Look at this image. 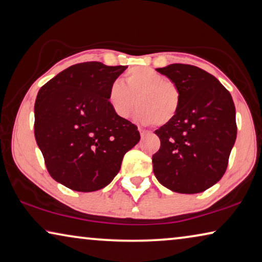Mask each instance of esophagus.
Segmentation results:
<instances>
[{"instance_id": "obj_1", "label": "esophagus", "mask_w": 262, "mask_h": 262, "mask_svg": "<svg viewBox=\"0 0 262 262\" xmlns=\"http://www.w3.org/2000/svg\"><path fill=\"white\" fill-rule=\"evenodd\" d=\"M140 130V135H141V138H144V136H147L148 134H149V132L147 130H143V129H139Z\"/></svg>"}]
</instances>
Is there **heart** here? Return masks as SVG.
<instances>
[{
	"instance_id": "obj_1",
	"label": "heart",
	"mask_w": 262,
	"mask_h": 262,
	"mask_svg": "<svg viewBox=\"0 0 262 262\" xmlns=\"http://www.w3.org/2000/svg\"><path fill=\"white\" fill-rule=\"evenodd\" d=\"M136 99V122L141 126H165L178 114L181 93L173 81L165 79L154 69L135 67L124 74L123 82H113L108 101L115 115L127 119L134 111Z\"/></svg>"
}]
</instances>
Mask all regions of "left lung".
Returning <instances> with one entry per match:
<instances>
[{
  "label": "left lung",
  "instance_id": "8db88e82",
  "mask_svg": "<svg viewBox=\"0 0 262 262\" xmlns=\"http://www.w3.org/2000/svg\"><path fill=\"white\" fill-rule=\"evenodd\" d=\"M178 85L180 108L155 130L161 146L153 155L158 181L173 192L201 193L220 180L236 139L235 106L216 77L190 64L156 69Z\"/></svg>",
  "mask_w": 262,
  "mask_h": 262
}]
</instances>
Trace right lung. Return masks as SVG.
Wrapping results in <instances>:
<instances>
[{"label":"right lung","mask_w":262,"mask_h":262,"mask_svg":"<svg viewBox=\"0 0 262 262\" xmlns=\"http://www.w3.org/2000/svg\"><path fill=\"white\" fill-rule=\"evenodd\" d=\"M126 69L83 62L38 91L35 139L50 177L61 185L76 192L102 189L140 141L138 127L115 115L108 101L109 87Z\"/></svg>","instance_id":"1"}]
</instances>
